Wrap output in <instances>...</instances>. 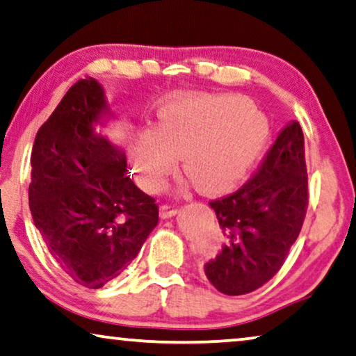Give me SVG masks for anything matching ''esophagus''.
Wrapping results in <instances>:
<instances>
[{"label": "esophagus", "instance_id": "esophagus-1", "mask_svg": "<svg viewBox=\"0 0 356 356\" xmlns=\"http://www.w3.org/2000/svg\"><path fill=\"white\" fill-rule=\"evenodd\" d=\"M161 210H162V215L165 216V218H170V216H175V215L178 213L179 205H177V204H165V205H162Z\"/></svg>", "mask_w": 356, "mask_h": 356}]
</instances>
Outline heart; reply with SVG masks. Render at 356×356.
<instances>
[{"label":"heart","instance_id":"b5f03b06","mask_svg":"<svg viewBox=\"0 0 356 356\" xmlns=\"http://www.w3.org/2000/svg\"><path fill=\"white\" fill-rule=\"evenodd\" d=\"M268 128L242 97L179 101L161 112L154 131L143 133L133 151L138 179L157 191L183 159V175L194 188L220 191L242 177L264 149Z\"/></svg>","mask_w":356,"mask_h":356}]
</instances>
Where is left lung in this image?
<instances>
[{"label": "left lung", "mask_w": 356, "mask_h": 356, "mask_svg": "<svg viewBox=\"0 0 356 356\" xmlns=\"http://www.w3.org/2000/svg\"><path fill=\"white\" fill-rule=\"evenodd\" d=\"M209 205L226 239L220 255L205 264V275L226 296L254 292L284 265L305 220L308 175L300 123L280 133L238 191Z\"/></svg>", "instance_id": "obj_1"}]
</instances>
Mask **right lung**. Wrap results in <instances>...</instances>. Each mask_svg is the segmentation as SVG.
Masks as SVG:
<instances>
[{
	"label": "right lung",
	"mask_w": 356,
	"mask_h": 356,
	"mask_svg": "<svg viewBox=\"0 0 356 356\" xmlns=\"http://www.w3.org/2000/svg\"><path fill=\"white\" fill-rule=\"evenodd\" d=\"M107 112L95 79L79 80L37 133L29 204L49 254L79 284L99 289L140 254L159 221L125 152L95 133Z\"/></svg>",
	"instance_id": "right-lung-1"
}]
</instances>
